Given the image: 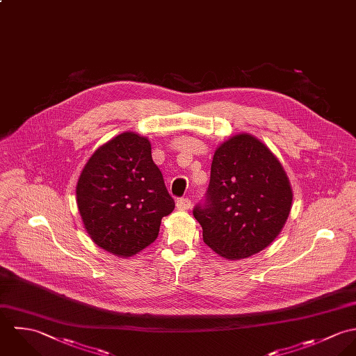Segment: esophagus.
Listing matches in <instances>:
<instances>
[{
  "instance_id": "34e87169",
  "label": "esophagus",
  "mask_w": 356,
  "mask_h": 356,
  "mask_svg": "<svg viewBox=\"0 0 356 356\" xmlns=\"http://www.w3.org/2000/svg\"><path fill=\"white\" fill-rule=\"evenodd\" d=\"M176 208L179 211H187L191 208V201L188 198H180L176 201Z\"/></svg>"
}]
</instances>
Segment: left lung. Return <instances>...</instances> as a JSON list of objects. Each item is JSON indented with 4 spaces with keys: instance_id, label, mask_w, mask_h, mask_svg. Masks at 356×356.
Listing matches in <instances>:
<instances>
[{
    "instance_id": "1",
    "label": "left lung",
    "mask_w": 356,
    "mask_h": 356,
    "mask_svg": "<svg viewBox=\"0 0 356 356\" xmlns=\"http://www.w3.org/2000/svg\"><path fill=\"white\" fill-rule=\"evenodd\" d=\"M291 201V186L277 155L256 136L238 134L216 148L208 202L194 209V217L212 250L241 260L275 241Z\"/></svg>"
}]
</instances>
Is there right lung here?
Instances as JSON below:
<instances>
[{
    "label": "right lung",
    "mask_w": 356,
    "mask_h": 356,
    "mask_svg": "<svg viewBox=\"0 0 356 356\" xmlns=\"http://www.w3.org/2000/svg\"><path fill=\"white\" fill-rule=\"evenodd\" d=\"M76 207L90 239L106 252L128 259L159 232L175 201L151 156V143L124 132L100 145L85 163L75 188Z\"/></svg>",
    "instance_id": "obj_1"
}]
</instances>
